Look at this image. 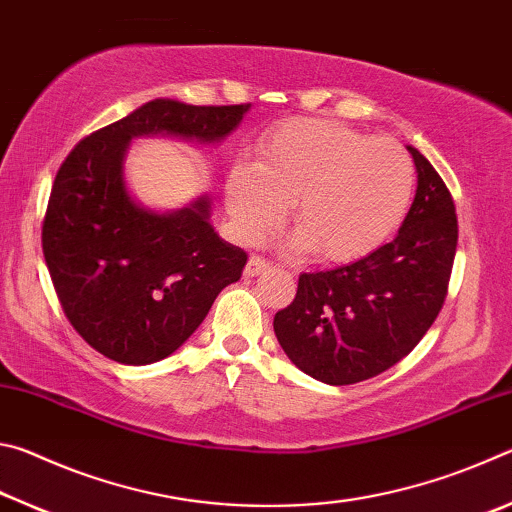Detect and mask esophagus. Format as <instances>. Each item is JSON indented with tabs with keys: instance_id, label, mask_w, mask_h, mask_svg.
Returning a JSON list of instances; mask_svg holds the SVG:
<instances>
[{
	"instance_id": "obj_1",
	"label": "esophagus",
	"mask_w": 512,
	"mask_h": 512,
	"mask_svg": "<svg viewBox=\"0 0 512 512\" xmlns=\"http://www.w3.org/2000/svg\"><path fill=\"white\" fill-rule=\"evenodd\" d=\"M266 268H268L266 259H262V257H250L246 268H244V273H246V277H257V275H262V273L266 271Z\"/></svg>"
}]
</instances>
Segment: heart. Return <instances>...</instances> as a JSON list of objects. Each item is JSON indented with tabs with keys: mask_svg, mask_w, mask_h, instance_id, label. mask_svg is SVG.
<instances>
[{
	"mask_svg": "<svg viewBox=\"0 0 512 512\" xmlns=\"http://www.w3.org/2000/svg\"><path fill=\"white\" fill-rule=\"evenodd\" d=\"M413 187V162L397 142L368 140L336 121L298 119L262 140L255 162L230 169L225 207L237 235L259 244L293 205L291 250L348 264L393 237Z\"/></svg>",
	"mask_w": 512,
	"mask_h": 512,
	"instance_id": "heart-1",
	"label": "heart"
}]
</instances>
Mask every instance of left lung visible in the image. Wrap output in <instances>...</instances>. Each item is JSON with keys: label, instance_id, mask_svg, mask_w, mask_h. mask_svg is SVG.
Masks as SVG:
<instances>
[{"label": "left lung", "instance_id": "8db88e82", "mask_svg": "<svg viewBox=\"0 0 512 512\" xmlns=\"http://www.w3.org/2000/svg\"><path fill=\"white\" fill-rule=\"evenodd\" d=\"M406 151L418 189L397 237L348 266L302 273L296 298L273 318L284 354L323 384H357L395 366L445 302L456 207L431 162L413 146Z\"/></svg>", "mask_w": 512, "mask_h": 512}]
</instances>
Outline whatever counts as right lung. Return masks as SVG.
Returning a JSON list of instances; mask_svg holds the SVG:
<instances>
[{
  "mask_svg": "<svg viewBox=\"0 0 512 512\" xmlns=\"http://www.w3.org/2000/svg\"><path fill=\"white\" fill-rule=\"evenodd\" d=\"M244 106L153 99L74 146L56 173L42 253L65 316L94 350L124 366L176 352L248 255L219 237L203 194L180 210L144 205L126 185L135 137L219 144Z\"/></svg>",
  "mask_w": 512,
  "mask_h": 512,
  "instance_id": "add662e5",
  "label": "right lung"
}]
</instances>
